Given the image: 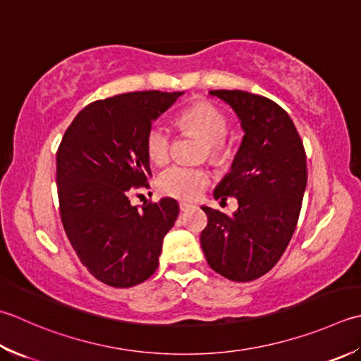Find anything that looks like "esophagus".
<instances>
[{
  "label": "esophagus",
  "instance_id": "34e87169",
  "mask_svg": "<svg viewBox=\"0 0 361 361\" xmlns=\"http://www.w3.org/2000/svg\"><path fill=\"white\" fill-rule=\"evenodd\" d=\"M194 204L192 203H189V202H180V209L181 211H188L189 208H192Z\"/></svg>",
  "mask_w": 361,
  "mask_h": 361
}]
</instances>
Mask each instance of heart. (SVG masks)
Returning <instances> with one entry per match:
<instances>
[{
  "mask_svg": "<svg viewBox=\"0 0 361 361\" xmlns=\"http://www.w3.org/2000/svg\"><path fill=\"white\" fill-rule=\"evenodd\" d=\"M181 123L194 130L207 140L208 152L213 158L225 154L224 137L228 131V117L225 112L211 102H197L183 111ZM147 154L157 166L166 164L171 158L172 131L164 122H154L147 133ZM209 183V172L202 167H188L175 164L166 169L158 176V189L164 195L175 199L190 200L200 195Z\"/></svg>",
  "mask_w": 361,
  "mask_h": 361,
  "instance_id": "1",
  "label": "heart"
}]
</instances>
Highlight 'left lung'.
<instances>
[{
	"label": "left lung",
	"mask_w": 361,
	"mask_h": 361,
	"mask_svg": "<svg viewBox=\"0 0 361 361\" xmlns=\"http://www.w3.org/2000/svg\"><path fill=\"white\" fill-rule=\"evenodd\" d=\"M235 111L244 131L230 172L214 199L236 197L233 214L202 207L208 216L200 244L211 269L252 281L283 255L299 221L307 188V157L291 117L277 103L244 90H211Z\"/></svg>",
	"instance_id": "left-lung-1"
}]
</instances>
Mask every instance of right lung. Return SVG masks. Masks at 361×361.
Segmentation results:
<instances>
[{"label":"right lung","mask_w":361,"mask_h":361,"mask_svg":"<svg viewBox=\"0 0 361 361\" xmlns=\"http://www.w3.org/2000/svg\"><path fill=\"white\" fill-rule=\"evenodd\" d=\"M183 94L145 90L94 102L61 140L56 185L63 230L81 263L109 286L130 288L153 275L178 217L175 199L137 209L130 190L152 176L148 130Z\"/></svg>","instance_id":"add662e5"}]
</instances>
